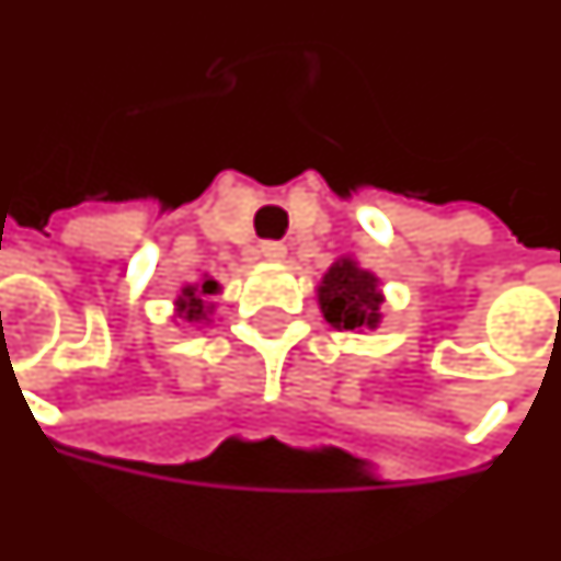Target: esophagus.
Wrapping results in <instances>:
<instances>
[{
  "label": "esophagus",
  "mask_w": 561,
  "mask_h": 561,
  "mask_svg": "<svg viewBox=\"0 0 561 561\" xmlns=\"http://www.w3.org/2000/svg\"><path fill=\"white\" fill-rule=\"evenodd\" d=\"M261 254H264L267 261H282V257L288 254V249H285V242L267 240V242H261Z\"/></svg>",
  "instance_id": "esophagus-1"
}]
</instances>
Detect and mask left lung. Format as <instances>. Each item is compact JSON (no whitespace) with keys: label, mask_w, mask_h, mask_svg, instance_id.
<instances>
[{"label":"left lung","mask_w":561,"mask_h":561,"mask_svg":"<svg viewBox=\"0 0 561 561\" xmlns=\"http://www.w3.org/2000/svg\"><path fill=\"white\" fill-rule=\"evenodd\" d=\"M319 304L324 319L334 328L355 331V328H374L376 309L382 304L376 276L367 270L355 267L352 261H336L334 267L324 273L319 288Z\"/></svg>","instance_id":"8db88e82"}]
</instances>
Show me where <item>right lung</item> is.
Returning a JSON list of instances; mask_svg holds the SVG:
<instances>
[{
  "instance_id": "obj_1",
  "label": "right lung",
  "mask_w": 561,
  "mask_h": 561,
  "mask_svg": "<svg viewBox=\"0 0 561 561\" xmlns=\"http://www.w3.org/2000/svg\"><path fill=\"white\" fill-rule=\"evenodd\" d=\"M215 291H218V282L215 279H206L199 288H191V285H187L185 291H182V297L175 300V304H179V312H182V319L187 321L203 319V316H206V304H203V297Z\"/></svg>"
}]
</instances>
